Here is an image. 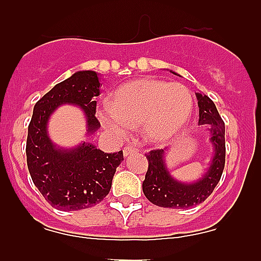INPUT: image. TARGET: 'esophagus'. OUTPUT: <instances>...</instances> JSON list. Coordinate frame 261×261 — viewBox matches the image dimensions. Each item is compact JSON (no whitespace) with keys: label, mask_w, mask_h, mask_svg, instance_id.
Listing matches in <instances>:
<instances>
[{"label":"esophagus","mask_w":261,"mask_h":261,"mask_svg":"<svg viewBox=\"0 0 261 261\" xmlns=\"http://www.w3.org/2000/svg\"><path fill=\"white\" fill-rule=\"evenodd\" d=\"M137 149H136L135 146H125L124 147V150H123V153H124V155L125 156H128V155H130V154H133V153H137Z\"/></svg>","instance_id":"34e87169"}]
</instances>
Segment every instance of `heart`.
I'll return each mask as SVG.
<instances>
[{"label": "heart", "mask_w": 261, "mask_h": 261, "mask_svg": "<svg viewBox=\"0 0 261 261\" xmlns=\"http://www.w3.org/2000/svg\"><path fill=\"white\" fill-rule=\"evenodd\" d=\"M192 106V95L184 85L144 78L119 87L111 96L110 110L99 112V119L119 136L141 125L147 140L163 142L183 128Z\"/></svg>", "instance_id": "obj_1"}]
</instances>
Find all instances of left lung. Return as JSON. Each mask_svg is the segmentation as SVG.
I'll return each instance as SVG.
<instances>
[{"mask_svg":"<svg viewBox=\"0 0 261 261\" xmlns=\"http://www.w3.org/2000/svg\"><path fill=\"white\" fill-rule=\"evenodd\" d=\"M200 108V124L211 125L214 156L208 172L201 180L195 184H181L174 180L165 162L163 149H154L147 154V171L142 183V191L146 199L162 208L187 209L208 199L222 176L225 168V123L217 111L216 105L209 96L197 94Z\"/></svg>","mask_w":261,"mask_h":261,"instance_id":"1","label":"left lung"}]
</instances>
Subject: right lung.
I'll use <instances>...</instances> for the list:
<instances>
[{
  "mask_svg": "<svg viewBox=\"0 0 261 261\" xmlns=\"http://www.w3.org/2000/svg\"><path fill=\"white\" fill-rule=\"evenodd\" d=\"M99 89L95 71H77L34 107L26 144L27 167L43 197L60 211H81L99 204L110 193L116 167L124 159L123 150L108 154L91 144L73 150L56 149L47 136L48 117L62 103L81 106L89 132L96 130L100 126L95 116Z\"/></svg>",
  "mask_w": 261,
  "mask_h": 261,
  "instance_id": "right-lung-1",
  "label": "right lung"
}]
</instances>
